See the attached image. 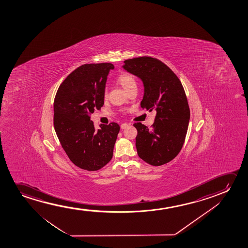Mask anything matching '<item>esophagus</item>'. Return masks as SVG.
<instances>
[{"mask_svg": "<svg viewBox=\"0 0 248 248\" xmlns=\"http://www.w3.org/2000/svg\"><path fill=\"white\" fill-rule=\"evenodd\" d=\"M128 126H129V124H128L127 123H124V124H122L120 125V128H121L122 129H126Z\"/></svg>", "mask_w": 248, "mask_h": 248, "instance_id": "esophagus-1", "label": "esophagus"}]
</instances>
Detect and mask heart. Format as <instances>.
<instances>
[{"instance_id":"heart-1","label":"heart","mask_w":248,"mask_h":248,"mask_svg":"<svg viewBox=\"0 0 248 248\" xmlns=\"http://www.w3.org/2000/svg\"><path fill=\"white\" fill-rule=\"evenodd\" d=\"M119 83L120 85H122L123 88L124 89L126 92H128L129 89L136 86V82L135 78L133 77L132 75L126 74V73L119 76ZM107 96H108V92L106 90L105 92H104V97L107 98Z\"/></svg>"}]
</instances>
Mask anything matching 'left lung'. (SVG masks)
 Masks as SVG:
<instances>
[{"label": "left lung", "mask_w": 248, "mask_h": 248, "mask_svg": "<svg viewBox=\"0 0 248 248\" xmlns=\"http://www.w3.org/2000/svg\"><path fill=\"white\" fill-rule=\"evenodd\" d=\"M122 67L140 78L144 95L140 107L156 112L152 129L136 123L138 156L153 166L169 163L183 146L190 120V108L183 86L167 65L150 57L128 59Z\"/></svg>", "instance_id": "left-lung-1"}]
</instances>
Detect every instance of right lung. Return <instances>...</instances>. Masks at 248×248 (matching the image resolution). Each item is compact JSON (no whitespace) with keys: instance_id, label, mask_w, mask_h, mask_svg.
<instances>
[{"instance_id":"obj_1","label":"right lung","mask_w":248,"mask_h":248,"mask_svg":"<svg viewBox=\"0 0 248 248\" xmlns=\"http://www.w3.org/2000/svg\"><path fill=\"white\" fill-rule=\"evenodd\" d=\"M112 63L84 64L72 72L58 88L54 100V128L72 163L82 170H101L112 159L119 124H100L90 115L104 104V92Z\"/></svg>"}]
</instances>
